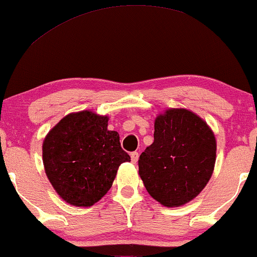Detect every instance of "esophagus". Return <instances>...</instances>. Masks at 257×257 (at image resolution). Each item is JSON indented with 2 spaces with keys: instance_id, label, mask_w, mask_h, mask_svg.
I'll return each instance as SVG.
<instances>
[{
  "instance_id": "34e87169",
  "label": "esophagus",
  "mask_w": 257,
  "mask_h": 257,
  "mask_svg": "<svg viewBox=\"0 0 257 257\" xmlns=\"http://www.w3.org/2000/svg\"><path fill=\"white\" fill-rule=\"evenodd\" d=\"M130 156H131V161L134 162V164H136V162L138 161V156H140V154H138L137 152H134L130 154Z\"/></svg>"
}]
</instances>
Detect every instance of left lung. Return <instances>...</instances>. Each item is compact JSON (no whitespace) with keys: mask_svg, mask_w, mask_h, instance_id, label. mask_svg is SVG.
Instances as JSON below:
<instances>
[{"mask_svg":"<svg viewBox=\"0 0 257 257\" xmlns=\"http://www.w3.org/2000/svg\"><path fill=\"white\" fill-rule=\"evenodd\" d=\"M154 142L138 160L147 191L165 207H179L209 182L216 141L206 121L184 108H171L155 119Z\"/></svg>","mask_w":257,"mask_h":257,"instance_id":"8db88e82","label":"left lung"}]
</instances>
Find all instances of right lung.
<instances>
[{
    "mask_svg": "<svg viewBox=\"0 0 257 257\" xmlns=\"http://www.w3.org/2000/svg\"><path fill=\"white\" fill-rule=\"evenodd\" d=\"M108 116L90 110L66 115L43 142L48 179L63 201L90 207L111 188L119 166L131 161L116 131L108 130Z\"/></svg>",
    "mask_w": 257,
    "mask_h": 257,
    "instance_id": "obj_1",
    "label": "right lung"
}]
</instances>
